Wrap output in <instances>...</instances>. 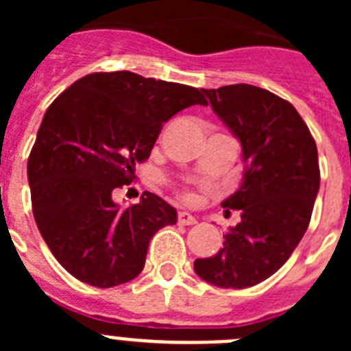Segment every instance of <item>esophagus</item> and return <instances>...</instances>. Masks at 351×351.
I'll return each instance as SVG.
<instances>
[{"label":"esophagus","mask_w":351,"mask_h":351,"mask_svg":"<svg viewBox=\"0 0 351 351\" xmlns=\"http://www.w3.org/2000/svg\"><path fill=\"white\" fill-rule=\"evenodd\" d=\"M178 221L181 223V225H195V223H197V218L191 216L190 213H184V210H182V213H179Z\"/></svg>","instance_id":"esophagus-1"}]
</instances>
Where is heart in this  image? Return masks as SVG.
I'll return each mask as SVG.
<instances>
[{"mask_svg":"<svg viewBox=\"0 0 351 351\" xmlns=\"http://www.w3.org/2000/svg\"><path fill=\"white\" fill-rule=\"evenodd\" d=\"M184 198H186V200H190V198H191V195H188V193H186V195H184Z\"/></svg>","mask_w":351,"mask_h":351,"instance_id":"obj_1","label":"heart"}]
</instances>
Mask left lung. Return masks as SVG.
<instances>
[{
  "label": "left lung",
  "instance_id": "left-lung-1",
  "mask_svg": "<svg viewBox=\"0 0 351 351\" xmlns=\"http://www.w3.org/2000/svg\"><path fill=\"white\" fill-rule=\"evenodd\" d=\"M214 114L243 147V181L221 207L241 210L223 247L193 269L219 288H247L271 278L308 230L320 190L315 138L290 101L250 84L202 89Z\"/></svg>",
  "mask_w": 351,
  "mask_h": 351
}]
</instances>
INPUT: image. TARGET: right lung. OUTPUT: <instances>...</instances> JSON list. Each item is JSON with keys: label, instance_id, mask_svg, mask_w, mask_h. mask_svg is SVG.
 <instances>
[{"label": "right lung", "instance_id": "1", "mask_svg": "<svg viewBox=\"0 0 351 351\" xmlns=\"http://www.w3.org/2000/svg\"><path fill=\"white\" fill-rule=\"evenodd\" d=\"M191 105L197 88L132 71L91 73L47 108L27 160L33 216L56 260L91 287L128 283L144 269L149 241L176 225L178 210L144 191L121 209L116 188L130 184L163 123Z\"/></svg>", "mask_w": 351, "mask_h": 351}]
</instances>
